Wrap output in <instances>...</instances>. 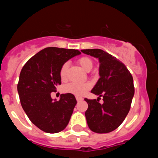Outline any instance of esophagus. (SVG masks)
Returning <instances> with one entry per match:
<instances>
[{
    "label": "esophagus",
    "mask_w": 158,
    "mask_h": 158,
    "mask_svg": "<svg viewBox=\"0 0 158 158\" xmlns=\"http://www.w3.org/2000/svg\"><path fill=\"white\" fill-rule=\"evenodd\" d=\"M76 100H77V101H81L83 100V98L82 97H79V96H76Z\"/></svg>",
    "instance_id": "obj_1"
}]
</instances>
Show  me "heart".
<instances>
[{"instance_id": "b5f03b06", "label": "heart", "mask_w": 158, "mask_h": 158, "mask_svg": "<svg viewBox=\"0 0 158 158\" xmlns=\"http://www.w3.org/2000/svg\"><path fill=\"white\" fill-rule=\"evenodd\" d=\"M78 63L80 67L86 72L90 71L93 68V61L88 57H82L79 58ZM68 71H69V63L65 62L61 65V69H60V72H59L60 77L62 80H64L67 78ZM91 86H92V84L89 82H72L65 85L63 87V89L66 93L81 96L85 94L88 89H90Z\"/></svg>"}]
</instances>
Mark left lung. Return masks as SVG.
<instances>
[{
    "label": "left lung",
    "instance_id": "8db88e82",
    "mask_svg": "<svg viewBox=\"0 0 158 158\" xmlns=\"http://www.w3.org/2000/svg\"><path fill=\"white\" fill-rule=\"evenodd\" d=\"M84 54L98 58L100 79L91 90L97 99L85 98L88 109L85 112L90 130L107 133L117 129L130 110L134 96L133 79L126 66L115 57L101 49L81 50ZM104 102H99L100 97Z\"/></svg>",
    "mask_w": 158,
    "mask_h": 158
}]
</instances>
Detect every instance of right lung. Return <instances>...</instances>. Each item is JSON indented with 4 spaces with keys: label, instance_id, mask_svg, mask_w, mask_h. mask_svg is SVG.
I'll list each match as a JSON object with an SVG mask.
<instances>
[{
    "label": "right lung",
    "instance_id": "add662e5",
    "mask_svg": "<svg viewBox=\"0 0 158 158\" xmlns=\"http://www.w3.org/2000/svg\"><path fill=\"white\" fill-rule=\"evenodd\" d=\"M80 54L75 49L44 48L22 69L17 86L22 107L29 120L44 132L57 133L69 124L77 103L76 97L63 94L57 101L51 98V93L61 85V65Z\"/></svg>",
    "mask_w": 158,
    "mask_h": 158
}]
</instances>
